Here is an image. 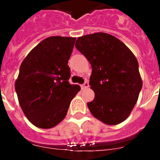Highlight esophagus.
<instances>
[{"label": "esophagus", "instance_id": "obj_1", "mask_svg": "<svg viewBox=\"0 0 160 160\" xmlns=\"http://www.w3.org/2000/svg\"><path fill=\"white\" fill-rule=\"evenodd\" d=\"M81 87H82V89H86V88H88V87H89V83L87 82H85L84 84H83V85H82V86H81Z\"/></svg>", "mask_w": 160, "mask_h": 160}]
</instances>
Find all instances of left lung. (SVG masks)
<instances>
[{
  "mask_svg": "<svg viewBox=\"0 0 160 160\" xmlns=\"http://www.w3.org/2000/svg\"><path fill=\"white\" fill-rule=\"evenodd\" d=\"M75 46L92 68L90 86L94 98L87 102L90 113L107 125L125 121L142 87L134 53L119 39L106 32L80 37Z\"/></svg>",
  "mask_w": 160,
  "mask_h": 160,
  "instance_id": "8db88e82",
  "label": "left lung"
}]
</instances>
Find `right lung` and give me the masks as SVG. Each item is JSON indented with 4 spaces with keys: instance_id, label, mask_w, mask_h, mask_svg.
<instances>
[{
    "instance_id": "add662e5",
    "label": "right lung",
    "mask_w": 160,
    "mask_h": 160,
    "mask_svg": "<svg viewBox=\"0 0 160 160\" xmlns=\"http://www.w3.org/2000/svg\"><path fill=\"white\" fill-rule=\"evenodd\" d=\"M75 41L76 38L68 37L46 38L21 64L15 90L24 114L37 128L49 129L62 122L81 90L68 82V61Z\"/></svg>"
}]
</instances>
